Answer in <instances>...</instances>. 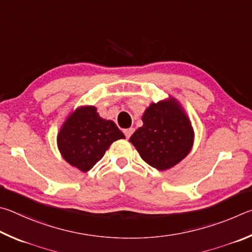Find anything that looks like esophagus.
Listing matches in <instances>:
<instances>
[{"label": "esophagus", "mask_w": 252, "mask_h": 252, "mask_svg": "<svg viewBox=\"0 0 252 252\" xmlns=\"http://www.w3.org/2000/svg\"><path fill=\"white\" fill-rule=\"evenodd\" d=\"M134 128L133 127H130V128H127V129H125L124 130V134H125V136H126V138H129L130 136H131V134L134 133Z\"/></svg>", "instance_id": "obj_1"}]
</instances>
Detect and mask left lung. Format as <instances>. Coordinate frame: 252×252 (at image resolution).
Returning a JSON list of instances; mask_svg holds the SVG:
<instances>
[{"mask_svg":"<svg viewBox=\"0 0 252 252\" xmlns=\"http://www.w3.org/2000/svg\"><path fill=\"white\" fill-rule=\"evenodd\" d=\"M144 125L130 136L142 159L158 170H166L190 152L193 130L175 99L153 103L143 115Z\"/></svg>","mask_w":252,"mask_h":252,"instance_id":"left-lung-1","label":"left lung"}]
</instances>
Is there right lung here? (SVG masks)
Wrapping results in <instances>:
<instances>
[{"instance_id":"add662e5","label":"right lung","mask_w":252,"mask_h":252,"mask_svg":"<svg viewBox=\"0 0 252 252\" xmlns=\"http://www.w3.org/2000/svg\"><path fill=\"white\" fill-rule=\"evenodd\" d=\"M125 138L112 121L99 117L94 106L79 107L66 119L57 136L64 159L79 170H91L110 144Z\"/></svg>"}]
</instances>
